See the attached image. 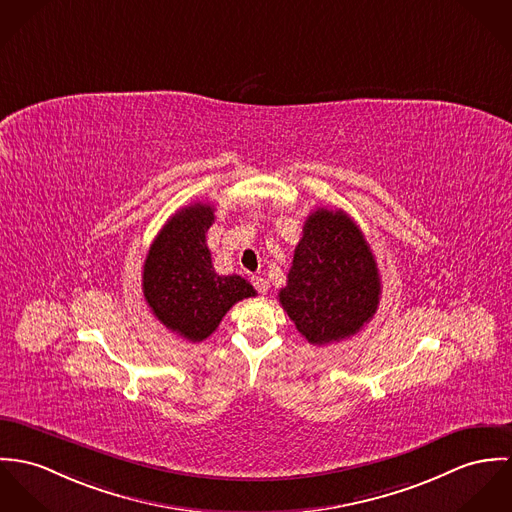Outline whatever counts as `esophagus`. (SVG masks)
Listing matches in <instances>:
<instances>
[{"mask_svg":"<svg viewBox=\"0 0 512 512\" xmlns=\"http://www.w3.org/2000/svg\"><path fill=\"white\" fill-rule=\"evenodd\" d=\"M251 283L257 288V292L261 294H267L269 292V281L263 279V277H251Z\"/></svg>","mask_w":512,"mask_h":512,"instance_id":"obj_1","label":"esophagus"}]
</instances>
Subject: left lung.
<instances>
[{
	"instance_id": "obj_1",
	"label": "left lung",
	"mask_w": 512,
	"mask_h": 512,
	"mask_svg": "<svg viewBox=\"0 0 512 512\" xmlns=\"http://www.w3.org/2000/svg\"><path fill=\"white\" fill-rule=\"evenodd\" d=\"M379 296L377 261L361 229L341 210L312 212L279 292L296 330L314 345L345 340L373 318Z\"/></svg>"
}]
</instances>
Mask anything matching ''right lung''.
<instances>
[{"label": "right lung", "mask_w": 512, "mask_h": 512, "mask_svg": "<svg viewBox=\"0 0 512 512\" xmlns=\"http://www.w3.org/2000/svg\"><path fill=\"white\" fill-rule=\"evenodd\" d=\"M214 206L194 202L159 231L143 265V296L155 318L184 340L216 332L229 308L255 288L239 275H218L206 245Z\"/></svg>", "instance_id": "right-lung-1"}]
</instances>
